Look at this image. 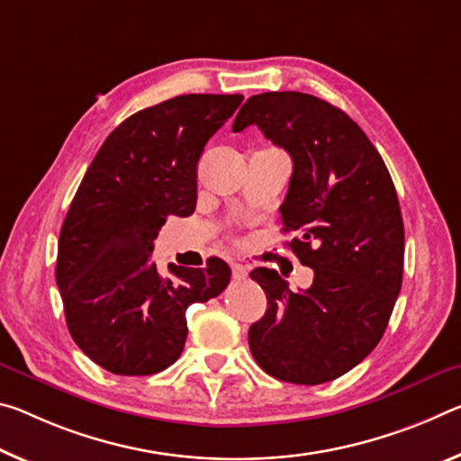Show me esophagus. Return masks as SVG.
Instances as JSON below:
<instances>
[{"instance_id":"34e87169","label":"esophagus","mask_w":461,"mask_h":461,"mask_svg":"<svg viewBox=\"0 0 461 461\" xmlns=\"http://www.w3.org/2000/svg\"><path fill=\"white\" fill-rule=\"evenodd\" d=\"M231 275H233V279L242 281V279H246L248 268L244 265H240V262H231Z\"/></svg>"}]
</instances>
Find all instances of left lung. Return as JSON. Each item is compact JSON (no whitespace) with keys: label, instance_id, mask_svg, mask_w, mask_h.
Wrapping results in <instances>:
<instances>
[{"label":"left lung","instance_id":"obj_1","mask_svg":"<svg viewBox=\"0 0 461 461\" xmlns=\"http://www.w3.org/2000/svg\"><path fill=\"white\" fill-rule=\"evenodd\" d=\"M250 125L294 159L283 231H297L289 246L313 268L305 291H291L276 270H252L268 303L248 330L252 357L281 382H332L377 347L400 294L404 223L396 188L361 127L326 100L257 94L233 131Z\"/></svg>","mask_w":461,"mask_h":461}]
</instances>
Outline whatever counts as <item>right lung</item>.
<instances>
[{
	"label": "right lung",
	"instance_id": "obj_1",
	"mask_svg": "<svg viewBox=\"0 0 461 461\" xmlns=\"http://www.w3.org/2000/svg\"><path fill=\"white\" fill-rule=\"evenodd\" d=\"M242 94H185L143 108L102 143L65 215L57 287L71 339L116 375H151L178 359L186 308L228 287V262H151L166 217L196 207V164L211 137L242 104Z\"/></svg>",
	"mask_w": 461,
	"mask_h": 461
}]
</instances>
